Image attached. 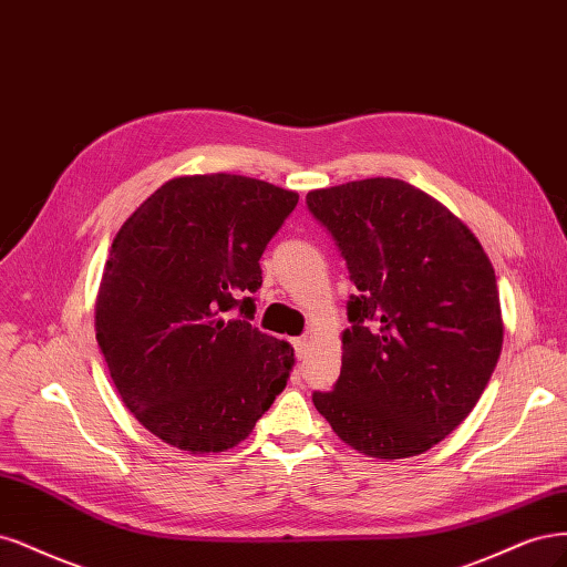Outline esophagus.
I'll return each mask as SVG.
<instances>
[{"label":"esophagus","instance_id":"esophagus-1","mask_svg":"<svg viewBox=\"0 0 567 567\" xmlns=\"http://www.w3.org/2000/svg\"><path fill=\"white\" fill-rule=\"evenodd\" d=\"M291 343H295V349H297V358L299 360H303L306 355H308V349H310V341L306 339V337H297L295 341H291Z\"/></svg>","mask_w":567,"mask_h":567}]
</instances>
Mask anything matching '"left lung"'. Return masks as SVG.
Wrapping results in <instances>:
<instances>
[{
    "instance_id": "obj_1",
    "label": "left lung",
    "mask_w": 567,
    "mask_h": 567,
    "mask_svg": "<svg viewBox=\"0 0 567 567\" xmlns=\"http://www.w3.org/2000/svg\"><path fill=\"white\" fill-rule=\"evenodd\" d=\"M358 295L341 374L313 393L346 445L405 460L441 443L476 408L502 353L495 268L464 221L400 178L310 190Z\"/></svg>"
}]
</instances>
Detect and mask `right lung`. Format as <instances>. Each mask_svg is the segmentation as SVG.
Instances as JSON below:
<instances>
[{
  "mask_svg": "<svg viewBox=\"0 0 567 567\" xmlns=\"http://www.w3.org/2000/svg\"><path fill=\"white\" fill-rule=\"evenodd\" d=\"M299 195L237 174L176 176L117 230L96 341L122 403L188 454L243 443L287 386L295 349L251 327L259 259ZM233 307L240 319H228Z\"/></svg>",
  "mask_w": 567,
  "mask_h": 567,
  "instance_id": "add662e5",
  "label": "right lung"
}]
</instances>
